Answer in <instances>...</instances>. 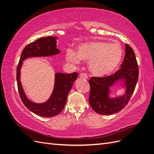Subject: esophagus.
<instances>
[{
    "instance_id": "1",
    "label": "esophagus",
    "mask_w": 154,
    "mask_h": 154,
    "mask_svg": "<svg viewBox=\"0 0 154 154\" xmlns=\"http://www.w3.org/2000/svg\"><path fill=\"white\" fill-rule=\"evenodd\" d=\"M80 77L82 78H83V79H87L88 78L87 74H85V73H81L80 74Z\"/></svg>"
}]
</instances>
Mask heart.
I'll list each match as a JSON object with an SVG mask.
<instances>
[{
  "label": "heart",
  "mask_w": 154,
  "mask_h": 154,
  "mask_svg": "<svg viewBox=\"0 0 154 154\" xmlns=\"http://www.w3.org/2000/svg\"><path fill=\"white\" fill-rule=\"evenodd\" d=\"M123 55V50L119 44L106 42H90L81 44L77 53L69 49L66 58L69 62L77 63L80 59L89 61L91 72L97 76H105L117 68Z\"/></svg>",
  "instance_id": "heart-1"
}]
</instances>
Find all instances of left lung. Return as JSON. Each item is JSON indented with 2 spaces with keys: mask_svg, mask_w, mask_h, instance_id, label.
I'll use <instances>...</instances> for the list:
<instances>
[{
  "mask_svg": "<svg viewBox=\"0 0 154 154\" xmlns=\"http://www.w3.org/2000/svg\"><path fill=\"white\" fill-rule=\"evenodd\" d=\"M121 68L114 74L106 77H91L88 80L91 91L88 101L96 112L102 115L113 114L127 105L136 88L139 76V67L133 49L125 44V55ZM123 80L126 88L122 97L111 99L108 95L109 87L115 82Z\"/></svg>",
  "mask_w": 154,
  "mask_h": 154,
  "instance_id": "8db88e82",
  "label": "left lung"
}]
</instances>
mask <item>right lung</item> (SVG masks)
<instances>
[{
	"instance_id": "add662e5",
	"label": "right lung",
	"mask_w": 154,
	"mask_h": 154,
	"mask_svg": "<svg viewBox=\"0 0 154 154\" xmlns=\"http://www.w3.org/2000/svg\"><path fill=\"white\" fill-rule=\"evenodd\" d=\"M56 36L42 37L26 45L23 49L17 68V81L18 90L23 103L32 112L45 118L58 115L66 104L67 96L74 82L78 77L77 72L55 74L54 89L49 99L43 103H36L30 101L26 96L20 82V69L23 60L29 57H49L60 53L57 48Z\"/></svg>"
}]
</instances>
